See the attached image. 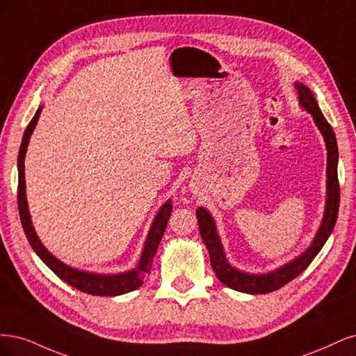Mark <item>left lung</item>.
<instances>
[{
  "label": "left lung",
  "mask_w": 356,
  "mask_h": 356,
  "mask_svg": "<svg viewBox=\"0 0 356 356\" xmlns=\"http://www.w3.org/2000/svg\"><path fill=\"white\" fill-rule=\"evenodd\" d=\"M297 99H299V105L303 111L311 113L314 122L318 127L319 133L323 134L325 147H327V192H325V209L324 216L318 231L312 239L311 245H309L302 254L296 259L286 261L285 265L277 268L275 270L265 272V273H251L239 270L232 266L229 260L226 259L225 248L220 241L219 232H217V225L213 219L210 211L204 207H198L197 210V219L200 226V234L204 241L205 247L209 250L211 268L216 273V277L220 280L226 286L241 293L247 294H266L275 290L281 289L286 282L293 281L299 275L311 265V261L316 257L327 243L328 236L331 235L332 229H334L337 214H339V204H340V188H339V179H337V164H339V149L336 134L332 131V127L325 120V117L321 112L318 102L312 95L311 88H307L303 83L297 81Z\"/></svg>",
  "instance_id": "1"
}]
</instances>
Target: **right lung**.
<instances>
[{"mask_svg":"<svg viewBox=\"0 0 356 356\" xmlns=\"http://www.w3.org/2000/svg\"><path fill=\"white\" fill-rule=\"evenodd\" d=\"M42 111V105L35 112V115L28 124V127L24 133V139H22V145L19 149V158H17V171H19V186H17V205H19V214L20 222L24 226L25 235L29 241L31 247L35 251L37 256L47 265L57 277L66 284L72 285L74 289L91 294V296H120L130 293L143 284V280L146 275L151 272L152 261L156 254V250L159 243H161L163 235L165 232V227L168 223V219L173 211V205H171V200L165 201L161 209L158 210L156 216L154 217V222L149 227V232L146 236V241L143 244L142 254L139 259V263L134 269L120 272V273H97V272H88L72 268L66 265L62 260L53 256L50 251L44 247L41 239L38 238L35 229H33L31 213L28 207L26 200V183H25V156L28 151V145L31 140V136L33 133V129L40 120V113Z\"/></svg>","mask_w":356,"mask_h":356,"instance_id":"add662e5","label":"right lung"}]
</instances>
